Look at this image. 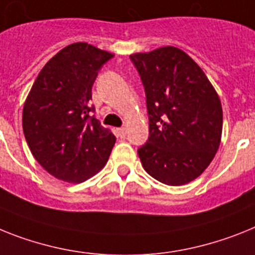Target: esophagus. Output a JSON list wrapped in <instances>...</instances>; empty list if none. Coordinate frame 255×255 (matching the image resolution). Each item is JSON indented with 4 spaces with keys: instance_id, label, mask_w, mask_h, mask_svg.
Segmentation results:
<instances>
[{
    "instance_id": "esophagus-1",
    "label": "esophagus",
    "mask_w": 255,
    "mask_h": 255,
    "mask_svg": "<svg viewBox=\"0 0 255 255\" xmlns=\"http://www.w3.org/2000/svg\"><path fill=\"white\" fill-rule=\"evenodd\" d=\"M118 134H119L121 137H124V136L127 134V128H126V127L118 128Z\"/></svg>"
}]
</instances>
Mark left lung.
Here are the masks:
<instances>
[{"mask_svg": "<svg viewBox=\"0 0 255 255\" xmlns=\"http://www.w3.org/2000/svg\"><path fill=\"white\" fill-rule=\"evenodd\" d=\"M146 95L149 138L137 150L155 180L184 185L211 163L220 145L223 110L213 84L175 46L129 55Z\"/></svg>", "mask_w": 255, "mask_h": 255, "instance_id": "obj_1", "label": "left lung"}]
</instances>
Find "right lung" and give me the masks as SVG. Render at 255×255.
<instances>
[{
	"label": "right lung",
	"instance_id": "add662e5",
	"mask_svg": "<svg viewBox=\"0 0 255 255\" xmlns=\"http://www.w3.org/2000/svg\"><path fill=\"white\" fill-rule=\"evenodd\" d=\"M114 57L87 42L68 45L42 67L23 106V132L49 174L83 183L108 162L115 136L89 117L98 70Z\"/></svg>",
	"mask_w": 255,
	"mask_h": 255
}]
</instances>
